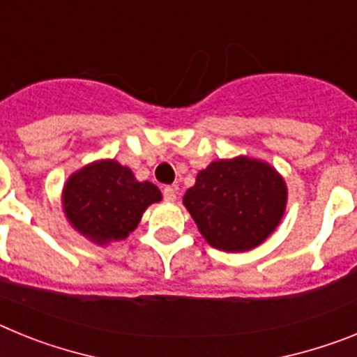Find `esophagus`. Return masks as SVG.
<instances>
[{
	"label": "esophagus",
	"mask_w": 357,
	"mask_h": 357,
	"mask_svg": "<svg viewBox=\"0 0 357 357\" xmlns=\"http://www.w3.org/2000/svg\"><path fill=\"white\" fill-rule=\"evenodd\" d=\"M162 195H164V200L166 202H175L176 200V191L173 188H164L162 189Z\"/></svg>",
	"instance_id": "esophagus-1"
}]
</instances>
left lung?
<instances>
[{"label": "left lung", "instance_id": "8db88e82", "mask_svg": "<svg viewBox=\"0 0 357 357\" xmlns=\"http://www.w3.org/2000/svg\"><path fill=\"white\" fill-rule=\"evenodd\" d=\"M286 200L288 189L277 169L243 155L211 162L184 195L202 236L225 252L261 245L282 220Z\"/></svg>", "mask_w": 357, "mask_h": 357}]
</instances>
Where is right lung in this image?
Returning <instances> with one entry per match:
<instances>
[{
	"label": "right lung",
	"mask_w": 357,
	"mask_h": 357,
	"mask_svg": "<svg viewBox=\"0 0 357 357\" xmlns=\"http://www.w3.org/2000/svg\"><path fill=\"white\" fill-rule=\"evenodd\" d=\"M160 200L155 184L139 182L130 168L112 159L73 173L62 191V207L73 229L96 245L127 238L146 207Z\"/></svg>",
	"instance_id": "1"
}]
</instances>
